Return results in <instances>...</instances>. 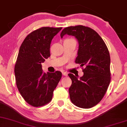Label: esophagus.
Instances as JSON below:
<instances>
[{
  "label": "esophagus",
  "mask_w": 127,
  "mask_h": 127,
  "mask_svg": "<svg viewBox=\"0 0 127 127\" xmlns=\"http://www.w3.org/2000/svg\"><path fill=\"white\" fill-rule=\"evenodd\" d=\"M62 75L65 76V77H66V76L68 75V73L66 72H62Z\"/></svg>",
  "instance_id": "34e87169"
}]
</instances>
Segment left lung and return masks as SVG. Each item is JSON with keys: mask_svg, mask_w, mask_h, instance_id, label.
I'll use <instances>...</instances> for the list:
<instances>
[{"mask_svg": "<svg viewBox=\"0 0 127 127\" xmlns=\"http://www.w3.org/2000/svg\"><path fill=\"white\" fill-rule=\"evenodd\" d=\"M65 34L74 36L78 40V56L75 62L85 67L84 75L80 78L68 74L72 80L69 89L70 99L79 108H92L103 99L111 81L108 49L97 32L88 27H68L62 31L61 38Z\"/></svg>", "mask_w": 127, "mask_h": 127, "instance_id": "left-lung-1", "label": "left lung"}]
</instances>
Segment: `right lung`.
<instances>
[{
	"label": "right lung",
	"instance_id": "obj_1",
	"mask_svg": "<svg viewBox=\"0 0 127 127\" xmlns=\"http://www.w3.org/2000/svg\"><path fill=\"white\" fill-rule=\"evenodd\" d=\"M62 27H41L25 37L21 45L15 65L16 84L23 99L34 107L51 101L60 81V71L43 72L41 63L50 57V43Z\"/></svg>",
	"mask_w": 127,
	"mask_h": 127
}]
</instances>
